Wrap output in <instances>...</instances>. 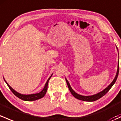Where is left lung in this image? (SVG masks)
Segmentation results:
<instances>
[{
    "mask_svg": "<svg viewBox=\"0 0 121 121\" xmlns=\"http://www.w3.org/2000/svg\"><path fill=\"white\" fill-rule=\"evenodd\" d=\"M117 50H118V48H117ZM118 74H119V63H118V68H117V73H116V75L114 79L113 80V81L111 82V83L109 84L108 86H107L104 90H102V91H101V92H98V93L97 94H95L92 95L84 96V95H80L76 93V92L73 90V88H71L70 84H69L68 80H67L66 78H65V81H66L67 84V85L68 86V88H69V91H70L71 94L73 95L75 98L81 100V101H88V102H92V101H96V100H98V99L101 98V97H103L104 95H105L109 91V90L111 88V87L113 86V84L115 83L116 80H117V78H118Z\"/></svg>",
    "mask_w": 121,
    "mask_h": 121,
    "instance_id": "8db88e82",
    "label": "left lung"
}]
</instances>
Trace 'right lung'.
<instances>
[{
  "label": "right lung",
  "instance_id": "obj_1",
  "mask_svg": "<svg viewBox=\"0 0 121 121\" xmlns=\"http://www.w3.org/2000/svg\"><path fill=\"white\" fill-rule=\"evenodd\" d=\"M52 75H53V74H52V75H51V76L48 78L47 82H46V84H45L44 87V88L43 89L42 91H41L40 92H39V93L31 94H20L19 93V92H17V91H15L13 88H12L10 86L9 84L6 81V80H4V81L6 82V83L7 84V85H8V86H9V88H10V90L12 91V92H13V93L16 96V97H17L23 100V101H36V100L39 99L43 98V97L46 95V92H47V86H48V81H49L51 77H52Z\"/></svg>",
  "mask_w": 121,
  "mask_h": 121
}]
</instances>
